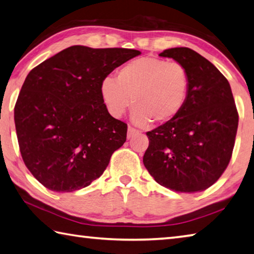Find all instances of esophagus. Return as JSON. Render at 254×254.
<instances>
[{"label":"esophagus","instance_id":"1","mask_svg":"<svg viewBox=\"0 0 254 254\" xmlns=\"http://www.w3.org/2000/svg\"><path fill=\"white\" fill-rule=\"evenodd\" d=\"M137 133H139V131H137L136 128L132 127H127V139H131V137H133L135 134H137Z\"/></svg>","mask_w":254,"mask_h":254}]
</instances>
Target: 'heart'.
Instances as JSON below:
<instances>
[{"mask_svg": "<svg viewBox=\"0 0 254 254\" xmlns=\"http://www.w3.org/2000/svg\"><path fill=\"white\" fill-rule=\"evenodd\" d=\"M115 78L105 77L100 85L101 98L114 118L122 117L133 103L132 120L137 126L165 123L186 105L190 77L180 62L139 58L120 67Z\"/></svg>", "mask_w": 254, "mask_h": 254, "instance_id": "1", "label": "heart"}]
</instances>
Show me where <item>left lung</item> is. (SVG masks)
I'll list each match as a JSON object with an SVG mask.
<instances>
[{"instance_id": "left-lung-1", "label": "left lung", "mask_w": 254, "mask_h": 254, "mask_svg": "<svg viewBox=\"0 0 254 254\" xmlns=\"http://www.w3.org/2000/svg\"><path fill=\"white\" fill-rule=\"evenodd\" d=\"M160 57L182 63L190 85L177 118L154 130L143 163L162 187L194 193L218 181L231 160L239 114L228 80L210 61L189 48L164 50Z\"/></svg>"}]
</instances>
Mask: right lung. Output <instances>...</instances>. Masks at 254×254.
<instances>
[{"mask_svg":"<svg viewBox=\"0 0 254 254\" xmlns=\"http://www.w3.org/2000/svg\"><path fill=\"white\" fill-rule=\"evenodd\" d=\"M141 52L73 45L27 74L14 108L22 159L54 192H73L103 174L127 126L109 113L101 82Z\"/></svg>","mask_w":254,"mask_h":254,"instance_id":"add662e5","label":"right lung"}]
</instances>
